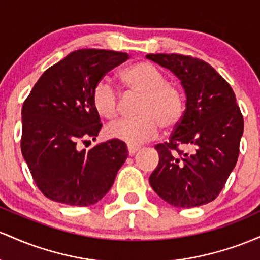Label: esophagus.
<instances>
[{"mask_svg": "<svg viewBox=\"0 0 260 260\" xmlns=\"http://www.w3.org/2000/svg\"><path fill=\"white\" fill-rule=\"evenodd\" d=\"M140 150V146L136 145H127V152H129V156H134L138 151Z\"/></svg>", "mask_w": 260, "mask_h": 260, "instance_id": "1", "label": "esophagus"}]
</instances>
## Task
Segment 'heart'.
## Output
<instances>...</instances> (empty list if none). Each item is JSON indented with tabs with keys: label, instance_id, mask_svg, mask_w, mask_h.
Wrapping results in <instances>:
<instances>
[{
	"label": "heart",
	"instance_id": "b5f03b06",
	"mask_svg": "<svg viewBox=\"0 0 260 260\" xmlns=\"http://www.w3.org/2000/svg\"><path fill=\"white\" fill-rule=\"evenodd\" d=\"M119 78L127 94H140L135 109L138 116L109 125L110 138L139 145L152 140L161 126L172 129L182 120L185 110L182 89L167 82L166 76L152 63L140 61L126 66L119 72ZM92 103L102 118L113 120L120 113V93L103 78L93 88Z\"/></svg>",
	"mask_w": 260,
	"mask_h": 260
}]
</instances>
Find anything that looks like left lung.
I'll return each mask as SVG.
<instances>
[{
  "instance_id": "left-lung-1",
  "label": "left lung",
  "mask_w": 260,
  "mask_h": 260,
  "mask_svg": "<svg viewBox=\"0 0 260 260\" xmlns=\"http://www.w3.org/2000/svg\"><path fill=\"white\" fill-rule=\"evenodd\" d=\"M182 81L186 108L168 141L154 146L159 154L150 184L176 208L190 209L215 200L240 154L243 115L229 82L198 57L148 54Z\"/></svg>"
}]
</instances>
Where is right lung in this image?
Instances as JSON below:
<instances>
[{"mask_svg": "<svg viewBox=\"0 0 260 260\" xmlns=\"http://www.w3.org/2000/svg\"><path fill=\"white\" fill-rule=\"evenodd\" d=\"M129 59V54L81 49L49 67L22 108L20 150L39 190L50 200L72 206L98 203L112 188L127 158L118 139L89 150L102 127L92 103L95 83Z\"/></svg>", "mask_w": 260, "mask_h": 260, "instance_id": "right-lung-1", "label": "right lung"}]
</instances>
